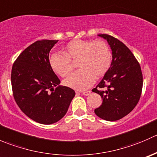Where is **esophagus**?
I'll use <instances>...</instances> for the list:
<instances>
[{
    "instance_id": "esophagus-1",
    "label": "esophagus",
    "mask_w": 157,
    "mask_h": 157,
    "mask_svg": "<svg viewBox=\"0 0 157 157\" xmlns=\"http://www.w3.org/2000/svg\"><path fill=\"white\" fill-rule=\"evenodd\" d=\"M82 94L84 95V96H88V95H90V93H91V91L90 90H88V91H83V92H81Z\"/></svg>"
}]
</instances>
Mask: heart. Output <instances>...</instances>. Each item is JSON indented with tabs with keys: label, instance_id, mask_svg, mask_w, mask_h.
Masks as SVG:
<instances>
[{
	"label": "heart",
	"instance_id": "obj_1",
	"mask_svg": "<svg viewBox=\"0 0 157 157\" xmlns=\"http://www.w3.org/2000/svg\"><path fill=\"white\" fill-rule=\"evenodd\" d=\"M63 54L51 57V67L60 77H66L74 69L73 63L77 62L80 70L64 80L66 86L77 90L90 87L95 77L105 75L112 64V52L102 40H73L64 47Z\"/></svg>",
	"mask_w": 157,
	"mask_h": 157
}]
</instances>
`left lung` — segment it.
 <instances>
[{"label": "left lung", "mask_w": 157, "mask_h": 157, "mask_svg": "<svg viewBox=\"0 0 157 157\" xmlns=\"http://www.w3.org/2000/svg\"><path fill=\"white\" fill-rule=\"evenodd\" d=\"M98 36L109 42L112 61L102 80L92 90L102 99L101 106L94 112L102 119L117 121L129 114L138 103L143 88V74L138 61L123 42L110 35Z\"/></svg>", "instance_id": "8db88e82"}]
</instances>
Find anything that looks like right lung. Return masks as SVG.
Returning <instances> with one entry per match:
<instances>
[{"mask_svg":"<svg viewBox=\"0 0 157 157\" xmlns=\"http://www.w3.org/2000/svg\"><path fill=\"white\" fill-rule=\"evenodd\" d=\"M57 42L43 39L31 44L17 57L11 71L17 105L29 118L43 124L61 119L75 96L73 89L58 86L61 81L51 67L49 52Z\"/></svg>","mask_w":157,"mask_h":157,"instance_id":"1","label":"right lung"}]
</instances>
